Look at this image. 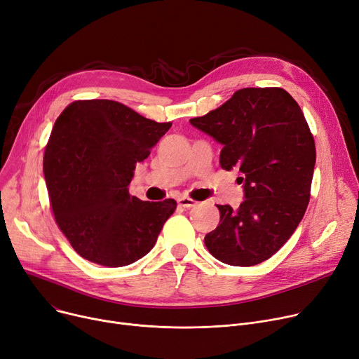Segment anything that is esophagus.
<instances>
[{
	"label": "esophagus",
	"mask_w": 359,
	"mask_h": 359,
	"mask_svg": "<svg viewBox=\"0 0 359 359\" xmlns=\"http://www.w3.org/2000/svg\"><path fill=\"white\" fill-rule=\"evenodd\" d=\"M178 204H180L181 207H184V208H191V207H196V205H197V201L193 200V198H189V197L182 196V197L178 198Z\"/></svg>",
	"instance_id": "34e87169"
}]
</instances>
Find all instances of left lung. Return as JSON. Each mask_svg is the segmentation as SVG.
Instances as JSON below:
<instances>
[{
	"mask_svg": "<svg viewBox=\"0 0 359 359\" xmlns=\"http://www.w3.org/2000/svg\"><path fill=\"white\" fill-rule=\"evenodd\" d=\"M189 123L223 144V170L243 175L245 200L238 210L217 205L220 223L204 238L208 252L235 266L266 261L291 238L310 200L316 146L300 105L283 88H242Z\"/></svg>",
	"mask_w": 359,
	"mask_h": 359,
	"instance_id": "left-lung-1",
	"label": "left lung"
}]
</instances>
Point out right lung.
Returning a JSON list of instances; mask_svg holds the SVG:
<instances>
[{"instance_id":"add662e5","label":"right lung","mask_w":359,"mask_h":359,"mask_svg":"<svg viewBox=\"0 0 359 359\" xmlns=\"http://www.w3.org/2000/svg\"><path fill=\"white\" fill-rule=\"evenodd\" d=\"M171 126L113 100L74 101L56 118L43 172L55 220L82 258L117 268L155 246L177 201H142L129 184Z\"/></svg>"}]
</instances>
